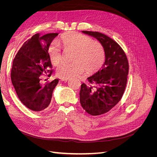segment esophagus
Returning a JSON list of instances; mask_svg holds the SVG:
<instances>
[{
    "label": "esophagus",
    "mask_w": 157,
    "mask_h": 157,
    "mask_svg": "<svg viewBox=\"0 0 157 157\" xmlns=\"http://www.w3.org/2000/svg\"><path fill=\"white\" fill-rule=\"evenodd\" d=\"M68 80H69V78H61L60 81H61V82H67Z\"/></svg>",
    "instance_id": "1"
}]
</instances>
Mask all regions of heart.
<instances>
[{"label":"heart","instance_id":"obj_1","mask_svg":"<svg viewBox=\"0 0 157 157\" xmlns=\"http://www.w3.org/2000/svg\"><path fill=\"white\" fill-rule=\"evenodd\" d=\"M59 40L65 51H73L71 55L72 61L61 64L56 69V74L59 78H73L82 74L84 71L88 74L96 73L105 62V52L103 46L92 38L71 32L61 35ZM47 51L54 65L61 62V50L58 44H50Z\"/></svg>","mask_w":157,"mask_h":157}]
</instances>
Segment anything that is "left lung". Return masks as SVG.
<instances>
[{
    "mask_svg": "<svg viewBox=\"0 0 157 157\" xmlns=\"http://www.w3.org/2000/svg\"><path fill=\"white\" fill-rule=\"evenodd\" d=\"M96 39L103 46L105 60L102 67L82 84L80 102L88 114L94 116L110 111L120 101L126 88L128 62L121 47L111 38L98 32L83 31Z\"/></svg>",
    "mask_w": 157,
    "mask_h": 157,
    "instance_id": "8db88e82",
    "label": "left lung"
}]
</instances>
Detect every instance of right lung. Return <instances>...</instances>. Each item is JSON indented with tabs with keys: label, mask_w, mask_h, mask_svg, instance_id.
<instances>
[{
	"label": "right lung",
	"mask_w": 157,
	"mask_h": 157,
	"mask_svg": "<svg viewBox=\"0 0 157 157\" xmlns=\"http://www.w3.org/2000/svg\"><path fill=\"white\" fill-rule=\"evenodd\" d=\"M58 33L43 36L36 34L25 42L13 61L11 80L18 98L28 109L41 111L50 105L52 94L58 79L40 82L42 76L52 67L48 54V47ZM52 73L47 75L50 77Z\"/></svg>",
	"instance_id": "1"
}]
</instances>
